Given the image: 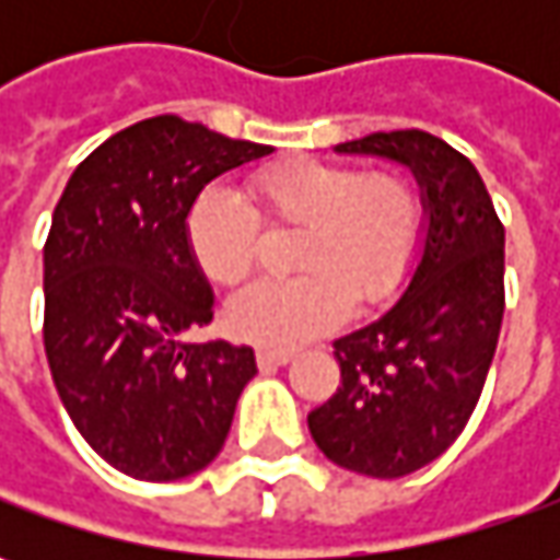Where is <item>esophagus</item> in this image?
<instances>
[{
  "mask_svg": "<svg viewBox=\"0 0 560 560\" xmlns=\"http://www.w3.org/2000/svg\"><path fill=\"white\" fill-rule=\"evenodd\" d=\"M258 368H283V364H290L292 352H277V349H258Z\"/></svg>",
  "mask_w": 560,
  "mask_h": 560,
  "instance_id": "34e87169",
  "label": "esophagus"
}]
</instances>
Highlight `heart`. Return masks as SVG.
I'll list each match as a JSON object with an SVG mask.
<instances>
[{
	"label": "heart",
	"mask_w": 560,
	"mask_h": 560,
	"mask_svg": "<svg viewBox=\"0 0 560 560\" xmlns=\"http://www.w3.org/2000/svg\"><path fill=\"white\" fill-rule=\"evenodd\" d=\"M255 210L270 224L305 226L299 268L305 277L258 280L226 305L230 334L261 349H295L339 324L349 302L393 299L420 243L415 186L389 171L320 159H290L248 177ZM258 215L233 189L208 186L186 214V243L214 283H240L255 261Z\"/></svg>",
	"instance_id": "1"
}]
</instances>
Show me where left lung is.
Here are the masks:
<instances>
[{
    "mask_svg": "<svg viewBox=\"0 0 560 560\" xmlns=\"http://www.w3.org/2000/svg\"><path fill=\"white\" fill-rule=\"evenodd\" d=\"M405 164L420 186L423 243L398 302L339 336V389L308 415L317 448L376 480L415 474L458 440L499 346L505 226L470 159L423 130L339 142Z\"/></svg>",
    "mask_w": 560,
    "mask_h": 560,
    "instance_id": "left-lung-1",
    "label": "left lung"
}]
</instances>
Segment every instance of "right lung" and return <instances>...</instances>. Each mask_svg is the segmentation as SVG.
I'll use <instances>...</instances> for the list:
<instances>
[{
  "mask_svg": "<svg viewBox=\"0 0 560 560\" xmlns=\"http://www.w3.org/2000/svg\"><path fill=\"white\" fill-rule=\"evenodd\" d=\"M270 145L177 115L145 118L77 164L43 248V342L80 436L120 474L167 483L224 448L258 374L248 346L189 342L214 295L186 243L205 186Z\"/></svg>",
  "mask_w": 560,
  "mask_h": 560,
  "instance_id": "right-lung-1",
  "label": "right lung"
}]
</instances>
